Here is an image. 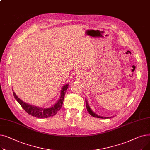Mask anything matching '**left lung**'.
I'll list each match as a JSON object with an SVG mask.
<instances>
[{
  "instance_id": "1",
  "label": "left lung",
  "mask_w": 150,
  "mask_h": 150,
  "mask_svg": "<svg viewBox=\"0 0 150 150\" xmlns=\"http://www.w3.org/2000/svg\"><path fill=\"white\" fill-rule=\"evenodd\" d=\"M86 108H87V110H88V112L92 115V116H93V117H97V118H100V119H111V117H101V116H100V115H98L97 114H96V113H94L92 111V109H91V108H90V106H89V104H88V101H87V100H86Z\"/></svg>"
}]
</instances>
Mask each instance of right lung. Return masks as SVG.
I'll use <instances>...</instances> for the list:
<instances>
[{
    "instance_id": "right-lung-1",
    "label": "right lung",
    "mask_w": 150,
    "mask_h": 150,
    "mask_svg": "<svg viewBox=\"0 0 150 150\" xmlns=\"http://www.w3.org/2000/svg\"><path fill=\"white\" fill-rule=\"evenodd\" d=\"M68 84L63 86L61 91L60 98L57 103H55L54 105L49 108L45 109L35 106H31V105H28L25 103V102H23L19 98H18V97L16 95L14 92H13L15 99L18 101V102L22 106V108L24 109L29 115H31L37 118H40V119H45V118H48L56 115L58 111H59L62 105L63 101H64V96L66 94V92L68 88Z\"/></svg>"
}]
</instances>
